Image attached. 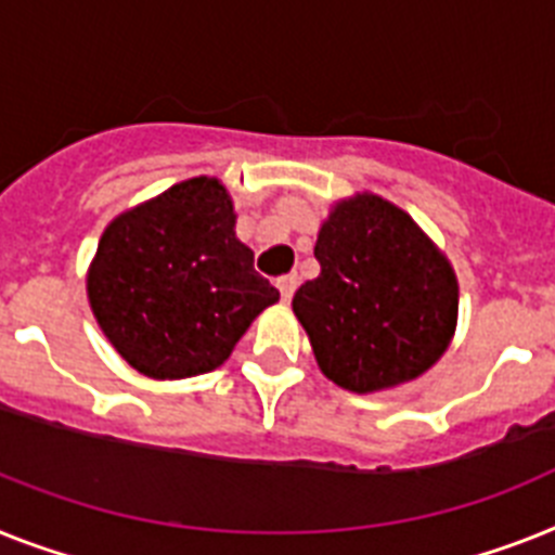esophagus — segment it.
<instances>
[{
  "instance_id": "esophagus-1",
  "label": "esophagus",
  "mask_w": 555,
  "mask_h": 555,
  "mask_svg": "<svg viewBox=\"0 0 555 555\" xmlns=\"http://www.w3.org/2000/svg\"><path fill=\"white\" fill-rule=\"evenodd\" d=\"M278 288H281L283 300H292V295H295L297 288V274H281V278H278Z\"/></svg>"
}]
</instances>
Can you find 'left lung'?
<instances>
[{
    "instance_id": "1",
    "label": "left lung",
    "mask_w": 555,
    "mask_h": 555,
    "mask_svg": "<svg viewBox=\"0 0 555 555\" xmlns=\"http://www.w3.org/2000/svg\"><path fill=\"white\" fill-rule=\"evenodd\" d=\"M320 274L292 297L320 371L357 393L420 377L456 326L460 288L411 215L377 195L334 206L314 244Z\"/></svg>"
}]
</instances>
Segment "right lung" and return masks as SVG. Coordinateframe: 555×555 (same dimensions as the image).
<instances>
[{"label":"right lung","mask_w":555,"mask_h":555,"mask_svg":"<svg viewBox=\"0 0 555 555\" xmlns=\"http://www.w3.org/2000/svg\"><path fill=\"white\" fill-rule=\"evenodd\" d=\"M87 295L102 332L155 379L206 374L281 292L235 237L221 181L192 178L118 215L99 241Z\"/></svg>","instance_id":"right-lung-1"}]
</instances>
